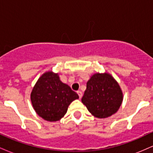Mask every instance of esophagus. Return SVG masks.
Here are the masks:
<instances>
[{
    "instance_id": "34e87169",
    "label": "esophagus",
    "mask_w": 153,
    "mask_h": 153,
    "mask_svg": "<svg viewBox=\"0 0 153 153\" xmlns=\"http://www.w3.org/2000/svg\"><path fill=\"white\" fill-rule=\"evenodd\" d=\"M77 94H78L79 98H80V99H81L82 96V93L81 92V91H77Z\"/></svg>"
}]
</instances>
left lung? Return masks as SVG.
I'll return each instance as SVG.
<instances>
[{"label": "left lung", "instance_id": "obj_1", "mask_svg": "<svg viewBox=\"0 0 153 153\" xmlns=\"http://www.w3.org/2000/svg\"><path fill=\"white\" fill-rule=\"evenodd\" d=\"M123 101L119 83L108 73H95L88 80L81 101L96 118L104 119L115 114Z\"/></svg>", "mask_w": 153, "mask_h": 153}]
</instances>
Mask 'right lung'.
I'll return each instance as SVG.
<instances>
[{
    "mask_svg": "<svg viewBox=\"0 0 153 153\" xmlns=\"http://www.w3.org/2000/svg\"><path fill=\"white\" fill-rule=\"evenodd\" d=\"M78 95L59 79L58 73L47 71L39 77L31 93L33 108L40 117L57 122L65 115L68 106Z\"/></svg>",
    "mask_w": 153,
    "mask_h": 153,
    "instance_id": "right-lung-1",
    "label": "right lung"
}]
</instances>
